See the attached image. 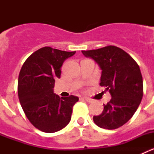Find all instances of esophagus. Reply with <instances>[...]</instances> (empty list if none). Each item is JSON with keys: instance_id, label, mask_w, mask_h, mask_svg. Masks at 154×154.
Instances as JSON below:
<instances>
[{"instance_id": "esophagus-1", "label": "esophagus", "mask_w": 154, "mask_h": 154, "mask_svg": "<svg viewBox=\"0 0 154 154\" xmlns=\"http://www.w3.org/2000/svg\"><path fill=\"white\" fill-rule=\"evenodd\" d=\"M84 99H85V101L87 102V103H91L93 102V99H89V98H87V97H84L83 98Z\"/></svg>"}]
</instances>
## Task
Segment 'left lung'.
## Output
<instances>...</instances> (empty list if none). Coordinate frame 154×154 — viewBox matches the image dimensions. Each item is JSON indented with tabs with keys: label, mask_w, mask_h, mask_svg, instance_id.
<instances>
[{
	"label": "left lung",
	"mask_w": 154,
	"mask_h": 154,
	"mask_svg": "<svg viewBox=\"0 0 154 154\" xmlns=\"http://www.w3.org/2000/svg\"><path fill=\"white\" fill-rule=\"evenodd\" d=\"M82 52L98 64L102 70L99 85L112 96L103 112L94 116V123L106 130L117 129L131 119L141 103L143 86L140 67L129 54L116 46Z\"/></svg>",
	"instance_id": "obj_1"
}]
</instances>
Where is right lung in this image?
<instances>
[{
	"instance_id": "right-lung-1",
	"label": "right lung",
	"mask_w": 154,
	"mask_h": 154,
	"mask_svg": "<svg viewBox=\"0 0 154 154\" xmlns=\"http://www.w3.org/2000/svg\"><path fill=\"white\" fill-rule=\"evenodd\" d=\"M75 53L42 48L30 55L21 67L17 85L20 103L31 124L41 131L55 133L70 122L79 97L60 98L53 89L55 79L60 78L63 62Z\"/></svg>"
}]
</instances>
